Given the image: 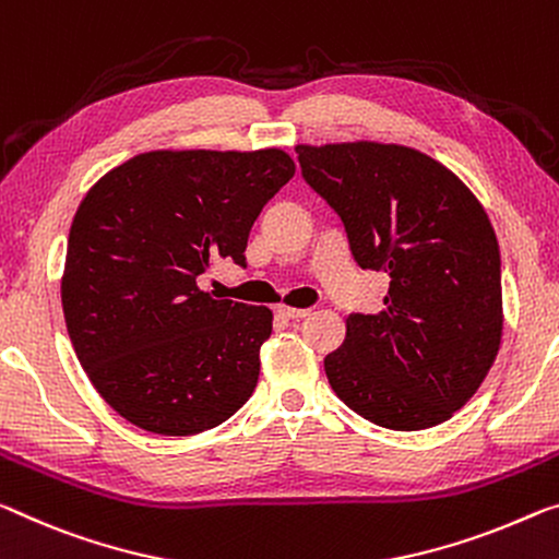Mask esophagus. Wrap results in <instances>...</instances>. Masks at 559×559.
I'll return each mask as SVG.
<instances>
[{
	"label": "esophagus",
	"mask_w": 559,
	"mask_h": 559,
	"mask_svg": "<svg viewBox=\"0 0 559 559\" xmlns=\"http://www.w3.org/2000/svg\"><path fill=\"white\" fill-rule=\"evenodd\" d=\"M276 311H278V316H283V318H290V321H300V318H306L308 313H311V308H290V306H278Z\"/></svg>",
	"instance_id": "obj_1"
}]
</instances>
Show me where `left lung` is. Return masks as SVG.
<instances>
[{"mask_svg":"<svg viewBox=\"0 0 559 559\" xmlns=\"http://www.w3.org/2000/svg\"><path fill=\"white\" fill-rule=\"evenodd\" d=\"M306 183L341 216L360 269L391 276L385 308L345 318L323 366L335 395L391 430L453 418L502 338L500 246L483 203L436 158L401 144L296 146Z\"/></svg>","mask_w":559,"mask_h":559,"instance_id":"1","label":"left lung"}]
</instances>
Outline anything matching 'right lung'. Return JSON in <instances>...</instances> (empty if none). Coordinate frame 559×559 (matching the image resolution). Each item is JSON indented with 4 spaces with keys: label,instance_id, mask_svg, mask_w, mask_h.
Here are the masks:
<instances>
[{
    "label": "right lung",
    "instance_id": "obj_1",
    "mask_svg": "<svg viewBox=\"0 0 559 559\" xmlns=\"http://www.w3.org/2000/svg\"><path fill=\"white\" fill-rule=\"evenodd\" d=\"M296 164L261 152H146L79 203L61 306L88 380L121 418L156 436L216 428L251 397L273 313L214 298V259L246 265V243Z\"/></svg>",
    "mask_w": 559,
    "mask_h": 559
}]
</instances>
